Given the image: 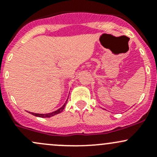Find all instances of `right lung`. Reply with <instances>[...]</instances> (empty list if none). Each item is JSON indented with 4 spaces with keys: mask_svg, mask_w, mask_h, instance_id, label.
I'll return each instance as SVG.
<instances>
[{
    "mask_svg": "<svg viewBox=\"0 0 157 157\" xmlns=\"http://www.w3.org/2000/svg\"><path fill=\"white\" fill-rule=\"evenodd\" d=\"M67 100H68V99H67V101H66L65 103L63 104V106H61V107H60V109H58V110L55 111V112H52L51 113H47V114H39V113L30 112H29V113H30V114H33V115L36 116V117H52V116H55V115H56V114H60V112H63V109H64L66 105H67Z\"/></svg>",
    "mask_w": 157,
    "mask_h": 157,
    "instance_id": "1",
    "label": "right lung"
}]
</instances>
